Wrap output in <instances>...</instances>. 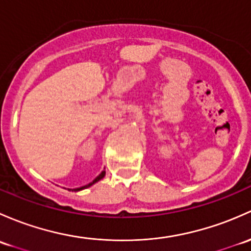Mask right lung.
<instances>
[{"label": "right lung", "instance_id": "add662e5", "mask_svg": "<svg viewBox=\"0 0 251 251\" xmlns=\"http://www.w3.org/2000/svg\"><path fill=\"white\" fill-rule=\"evenodd\" d=\"M105 176V171H102L101 172V174H99V176H96V178L94 179V180L91 181V183H89V184H86V185H84V186H81V188H77V189H73L72 191H80V190H83V189H86V188H89V186H91L92 184H95L96 183V181H99V180H101L102 178H103V176Z\"/></svg>", "mask_w": 251, "mask_h": 251}]
</instances>
